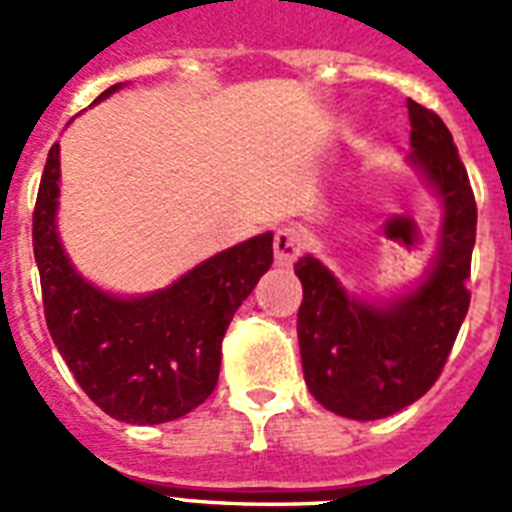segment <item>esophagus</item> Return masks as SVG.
Wrapping results in <instances>:
<instances>
[{"label":"esophagus","instance_id":"1","mask_svg":"<svg viewBox=\"0 0 512 512\" xmlns=\"http://www.w3.org/2000/svg\"><path fill=\"white\" fill-rule=\"evenodd\" d=\"M303 239L295 228H279L273 236V252H276V265H292L300 257Z\"/></svg>","mask_w":512,"mask_h":512}]
</instances>
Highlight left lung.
<instances>
[{"label":"left lung","instance_id":"1","mask_svg":"<svg viewBox=\"0 0 512 512\" xmlns=\"http://www.w3.org/2000/svg\"><path fill=\"white\" fill-rule=\"evenodd\" d=\"M412 162L444 201L441 252L428 279L390 308L353 300L316 260L300 257L303 305L297 340L308 390L329 412L380 420L425 396L441 377L470 308V257L476 244V196L441 116L406 100Z\"/></svg>","mask_w":512,"mask_h":512}]
</instances>
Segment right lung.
I'll return each mask as SVG.
<instances>
[{"label": "right lung", "mask_w": 512, "mask_h": 512, "mask_svg": "<svg viewBox=\"0 0 512 512\" xmlns=\"http://www.w3.org/2000/svg\"><path fill=\"white\" fill-rule=\"evenodd\" d=\"M58 154L55 143L34 207V257L52 342L84 393L114 420L135 425L177 420L212 396L225 329L271 268L273 236L263 233L209 257L156 295L138 300L103 295L68 265L60 249Z\"/></svg>", "instance_id": "obj_1"}]
</instances>
